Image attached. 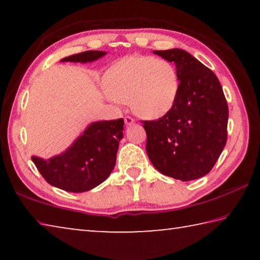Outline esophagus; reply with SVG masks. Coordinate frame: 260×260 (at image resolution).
I'll use <instances>...</instances> for the list:
<instances>
[{"label": "esophagus", "instance_id": "1", "mask_svg": "<svg viewBox=\"0 0 260 260\" xmlns=\"http://www.w3.org/2000/svg\"><path fill=\"white\" fill-rule=\"evenodd\" d=\"M124 120H125V124L128 126V125H132L134 122V119L132 117H129V116H126L125 118H124Z\"/></svg>", "mask_w": 260, "mask_h": 260}]
</instances>
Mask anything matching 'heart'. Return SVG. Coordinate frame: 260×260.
<instances>
[{"mask_svg": "<svg viewBox=\"0 0 260 260\" xmlns=\"http://www.w3.org/2000/svg\"><path fill=\"white\" fill-rule=\"evenodd\" d=\"M104 85L112 99L129 103L146 119L165 116L179 94L177 69L171 61L152 56L125 57L105 74Z\"/></svg>", "mask_w": 260, "mask_h": 260, "instance_id": "1", "label": "heart"}]
</instances>
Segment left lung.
Returning <instances> with one entry per match:
<instances>
[{
  "label": "left lung",
  "mask_w": 260,
  "mask_h": 260,
  "mask_svg": "<svg viewBox=\"0 0 260 260\" xmlns=\"http://www.w3.org/2000/svg\"><path fill=\"white\" fill-rule=\"evenodd\" d=\"M173 61L179 94L172 109L157 120L143 121L147 153L167 177L189 181L208 174L227 141L228 105L218 78L182 49L155 50Z\"/></svg>",
  "instance_id": "obj_1"
}]
</instances>
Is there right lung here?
Listing matches in <instances>:
<instances>
[{
  "instance_id": "right-lung-1",
  "label": "right lung",
  "mask_w": 260,
  "mask_h": 260,
  "mask_svg": "<svg viewBox=\"0 0 260 260\" xmlns=\"http://www.w3.org/2000/svg\"><path fill=\"white\" fill-rule=\"evenodd\" d=\"M105 54V51L88 50L65 57L61 61L88 63ZM122 129V118L91 122L67 151L47 160L33 156L32 160L51 186L71 192L88 191L102 183L112 172Z\"/></svg>"
}]
</instances>
